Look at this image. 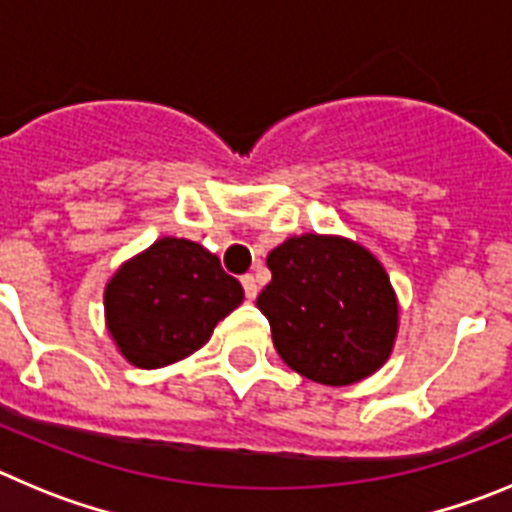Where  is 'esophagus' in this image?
<instances>
[{
	"label": "esophagus",
	"mask_w": 512,
	"mask_h": 512,
	"mask_svg": "<svg viewBox=\"0 0 512 512\" xmlns=\"http://www.w3.org/2000/svg\"><path fill=\"white\" fill-rule=\"evenodd\" d=\"M241 284H243V292H246L248 300H253V297L259 295V284H256V277H253V274L241 277Z\"/></svg>",
	"instance_id": "34e87169"
}]
</instances>
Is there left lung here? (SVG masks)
<instances>
[{
  "label": "left lung",
  "mask_w": 512,
  "mask_h": 512,
  "mask_svg": "<svg viewBox=\"0 0 512 512\" xmlns=\"http://www.w3.org/2000/svg\"><path fill=\"white\" fill-rule=\"evenodd\" d=\"M266 266L271 282L256 307L287 366L312 382L343 387L387 361L397 300L390 277L366 248L307 233L274 248Z\"/></svg>",
  "instance_id": "1"
}]
</instances>
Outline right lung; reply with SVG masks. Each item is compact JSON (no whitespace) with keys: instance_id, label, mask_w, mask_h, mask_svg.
I'll use <instances>...</instances> for the list:
<instances>
[{"instance_id":"obj_1","label":"right lung","mask_w":512,"mask_h":512,"mask_svg":"<svg viewBox=\"0 0 512 512\" xmlns=\"http://www.w3.org/2000/svg\"><path fill=\"white\" fill-rule=\"evenodd\" d=\"M241 302V282L225 274L215 253L184 238L156 241L104 289L107 328L140 369L174 364L205 346Z\"/></svg>"}]
</instances>
